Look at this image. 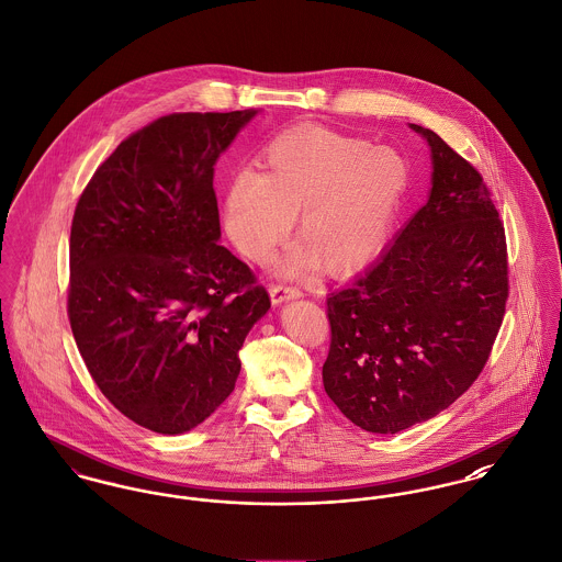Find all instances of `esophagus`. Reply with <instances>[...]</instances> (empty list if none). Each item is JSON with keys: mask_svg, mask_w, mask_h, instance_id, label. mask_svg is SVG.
<instances>
[{"mask_svg": "<svg viewBox=\"0 0 562 562\" xmlns=\"http://www.w3.org/2000/svg\"><path fill=\"white\" fill-rule=\"evenodd\" d=\"M269 293H271V302L273 303H282L286 302V300H297V297H302L303 295L302 291H300L297 286H289V284H271Z\"/></svg>", "mask_w": 562, "mask_h": 562, "instance_id": "34e87169", "label": "esophagus"}]
</instances>
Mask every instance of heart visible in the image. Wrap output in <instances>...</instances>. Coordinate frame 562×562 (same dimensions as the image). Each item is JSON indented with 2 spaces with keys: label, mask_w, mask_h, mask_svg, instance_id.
<instances>
[{
  "label": "heart",
  "mask_w": 562,
  "mask_h": 562,
  "mask_svg": "<svg viewBox=\"0 0 562 562\" xmlns=\"http://www.w3.org/2000/svg\"><path fill=\"white\" fill-rule=\"evenodd\" d=\"M400 154L327 128H293L262 151V173L241 171L224 196V228L246 259L262 262L289 235L293 216L307 248L280 260L297 273L321 260L345 273L374 259L408 188Z\"/></svg>",
  "instance_id": "obj_1"
}]
</instances>
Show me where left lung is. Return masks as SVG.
I'll return each instance as SVG.
<instances>
[{"mask_svg": "<svg viewBox=\"0 0 562 562\" xmlns=\"http://www.w3.org/2000/svg\"><path fill=\"white\" fill-rule=\"evenodd\" d=\"M432 192L350 286L327 295L323 385L366 432L428 422L471 387L509 297L505 226L475 167L436 132Z\"/></svg>", "mask_w": 562, "mask_h": 562, "instance_id": "obj_1", "label": "left lung"}]
</instances>
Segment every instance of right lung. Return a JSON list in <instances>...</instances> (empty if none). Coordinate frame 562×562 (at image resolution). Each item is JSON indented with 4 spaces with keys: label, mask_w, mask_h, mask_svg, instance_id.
<instances>
[{
    "label": "right lung",
    "mask_w": 562,
    "mask_h": 562,
    "mask_svg": "<svg viewBox=\"0 0 562 562\" xmlns=\"http://www.w3.org/2000/svg\"><path fill=\"white\" fill-rule=\"evenodd\" d=\"M255 113H171L132 132L75 210L72 336L102 395L151 432H188L216 411L271 305L217 244L214 165Z\"/></svg>",
    "instance_id": "obj_1"
}]
</instances>
